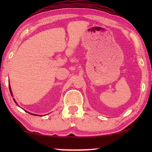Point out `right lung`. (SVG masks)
Segmentation results:
<instances>
[{"label":"right lung","mask_w":152,"mask_h":152,"mask_svg":"<svg viewBox=\"0 0 152 152\" xmlns=\"http://www.w3.org/2000/svg\"><path fill=\"white\" fill-rule=\"evenodd\" d=\"M9 88H10V93H11V95H12V90H11V88H10V86H9ZM14 102H15V103L16 104L18 105V104L16 103V102L15 101V99H14ZM27 113H29V112H28V111H26ZM30 114H32V115H35V114H32V113H29Z\"/></svg>","instance_id":"right-lung-1"}]
</instances>
